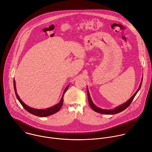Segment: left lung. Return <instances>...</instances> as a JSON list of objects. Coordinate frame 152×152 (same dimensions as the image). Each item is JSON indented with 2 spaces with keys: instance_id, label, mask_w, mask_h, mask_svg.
Segmentation results:
<instances>
[{
  "instance_id": "1",
  "label": "left lung",
  "mask_w": 152,
  "mask_h": 152,
  "mask_svg": "<svg viewBox=\"0 0 152 152\" xmlns=\"http://www.w3.org/2000/svg\"><path fill=\"white\" fill-rule=\"evenodd\" d=\"M142 78L141 79V83L140 84V86H139V88H138V89L137 90V91L134 93V94L126 102H125V103L120 105V106H117L116 107H115V109H101V108H99L97 106H96L94 103L92 102V99L91 98V96H90V94H89V90H88V86H87V94H88V102H89V106H91V107L92 108V110H94L95 112H97V113H101V114H105V115H114V114H117L118 113H120L122 111H124V110H125L131 103V102H132L133 99L134 98L135 96L137 95V92H138V91L140 90V88H141V84H142Z\"/></svg>"
}]
</instances>
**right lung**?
Instances as JSON below:
<instances>
[{
  "label": "right lung",
  "instance_id": "right-lung-1",
  "mask_svg": "<svg viewBox=\"0 0 152 152\" xmlns=\"http://www.w3.org/2000/svg\"><path fill=\"white\" fill-rule=\"evenodd\" d=\"M69 85H68L67 86V87L66 88V89H64V92H63V95H62V97H61V98L60 101V102L58 104H56L55 106H54L53 107H50L49 108H47V109H34V108H32V107H30L28 106L20 99V96H18V95L17 92V89H16V86H15V80H14V91H15V92L16 96H17L18 100L19 101V102L20 103V104L24 108V109L26 110L28 112H29L30 113H31L32 115H34L35 116H39V117H46V116L52 115L57 113V112H58L60 110V109L61 108V107L63 104V101H64L63 96H64V95L65 92H66V91L67 90V89L69 88Z\"/></svg>",
  "mask_w": 152,
  "mask_h": 152
}]
</instances>
